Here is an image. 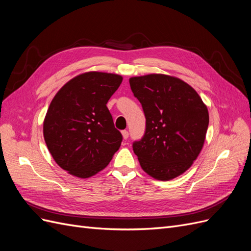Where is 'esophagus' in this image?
Here are the masks:
<instances>
[{"mask_svg":"<svg viewBox=\"0 0 251 251\" xmlns=\"http://www.w3.org/2000/svg\"><path fill=\"white\" fill-rule=\"evenodd\" d=\"M121 134H123V137H124V139H127L128 138V132L126 131V130H125V131H123L121 132Z\"/></svg>","mask_w":251,"mask_h":251,"instance_id":"1","label":"esophagus"}]
</instances>
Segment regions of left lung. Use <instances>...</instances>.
<instances>
[{"mask_svg": "<svg viewBox=\"0 0 251 251\" xmlns=\"http://www.w3.org/2000/svg\"><path fill=\"white\" fill-rule=\"evenodd\" d=\"M130 86L146 116V132L133 142L142 170L162 181L178 177L202 150L209 123L206 105L191 86L169 75L132 77Z\"/></svg>", "mask_w": 251, "mask_h": 251, "instance_id": "8db88e82", "label": "left lung"}]
</instances>
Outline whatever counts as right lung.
<instances>
[{"instance_id":"right-lung-1","label":"right lung","mask_w":251,"mask_h":251,"mask_svg":"<svg viewBox=\"0 0 251 251\" xmlns=\"http://www.w3.org/2000/svg\"><path fill=\"white\" fill-rule=\"evenodd\" d=\"M121 81L117 74L87 72L68 81L52 100L44 138L55 162L69 174L93 176L118 151L123 135L107 103Z\"/></svg>"}]
</instances>
